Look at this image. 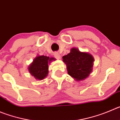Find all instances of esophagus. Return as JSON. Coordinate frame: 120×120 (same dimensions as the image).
<instances>
[{
    "label": "esophagus",
    "instance_id": "obj_1",
    "mask_svg": "<svg viewBox=\"0 0 120 120\" xmlns=\"http://www.w3.org/2000/svg\"><path fill=\"white\" fill-rule=\"evenodd\" d=\"M54 57H55V58H56L57 59H61V56H60V54L58 53V52H56V53L54 54Z\"/></svg>",
    "mask_w": 120,
    "mask_h": 120
}]
</instances>
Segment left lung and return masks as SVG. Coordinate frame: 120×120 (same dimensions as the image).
<instances>
[{
  "label": "left lung",
  "mask_w": 120,
  "mask_h": 120,
  "mask_svg": "<svg viewBox=\"0 0 120 120\" xmlns=\"http://www.w3.org/2000/svg\"><path fill=\"white\" fill-rule=\"evenodd\" d=\"M68 73L76 81L86 79L92 71L94 58L88 52H82L77 48L73 47L70 52L63 57Z\"/></svg>",
  "instance_id": "left-lung-1"
}]
</instances>
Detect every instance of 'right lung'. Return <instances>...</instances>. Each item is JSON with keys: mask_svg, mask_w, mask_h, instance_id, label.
<instances>
[{"mask_svg": "<svg viewBox=\"0 0 120 120\" xmlns=\"http://www.w3.org/2000/svg\"><path fill=\"white\" fill-rule=\"evenodd\" d=\"M56 60L54 57L45 56H37L28 66V71L35 79L43 80L49 74V64Z\"/></svg>", "mask_w": 120, "mask_h": 120, "instance_id": "1", "label": "right lung"}]
</instances>
